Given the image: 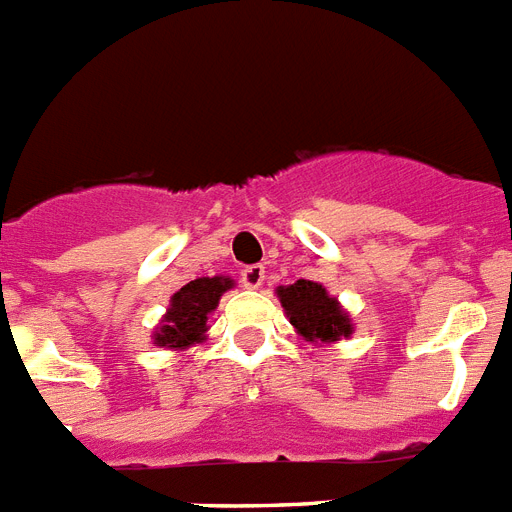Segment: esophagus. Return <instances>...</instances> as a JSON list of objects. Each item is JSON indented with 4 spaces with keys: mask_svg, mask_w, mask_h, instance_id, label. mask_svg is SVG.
I'll use <instances>...</instances> for the list:
<instances>
[{
    "mask_svg": "<svg viewBox=\"0 0 512 512\" xmlns=\"http://www.w3.org/2000/svg\"><path fill=\"white\" fill-rule=\"evenodd\" d=\"M265 281V268L263 265H249L242 270V286L244 289H260Z\"/></svg>",
    "mask_w": 512,
    "mask_h": 512,
    "instance_id": "34e87169",
    "label": "esophagus"
}]
</instances>
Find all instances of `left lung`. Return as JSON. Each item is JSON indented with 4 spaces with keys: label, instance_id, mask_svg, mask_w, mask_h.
Returning <instances> with one entry per match:
<instances>
[{
    "label": "left lung",
    "instance_id": "1",
    "mask_svg": "<svg viewBox=\"0 0 512 512\" xmlns=\"http://www.w3.org/2000/svg\"><path fill=\"white\" fill-rule=\"evenodd\" d=\"M281 307L294 330L309 343H338L354 333L351 315L341 307L336 296L317 281L299 278L289 286L276 289Z\"/></svg>",
    "mask_w": 512,
    "mask_h": 512
}]
</instances>
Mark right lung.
Returning <instances> with one entry per match:
<instances>
[{
  "instance_id": "obj_1",
  "label": "right lung",
  "mask_w": 512,
  "mask_h": 512,
  "mask_svg": "<svg viewBox=\"0 0 512 512\" xmlns=\"http://www.w3.org/2000/svg\"><path fill=\"white\" fill-rule=\"evenodd\" d=\"M234 289V278L205 276L195 278L171 296L166 315L153 328V343L169 351H187L195 343L205 341L208 317L216 312L221 296Z\"/></svg>"
}]
</instances>
